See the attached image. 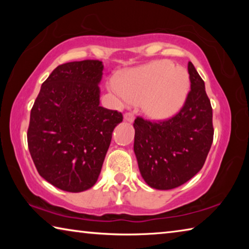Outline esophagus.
<instances>
[{"instance_id":"34e87169","label":"esophagus","mask_w":249,"mask_h":249,"mask_svg":"<svg viewBox=\"0 0 249 249\" xmlns=\"http://www.w3.org/2000/svg\"><path fill=\"white\" fill-rule=\"evenodd\" d=\"M124 120L126 122H129V123H132L135 120V116H134V113L132 112H128V113H125L124 114Z\"/></svg>"}]
</instances>
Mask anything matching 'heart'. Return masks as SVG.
<instances>
[{
	"label": "heart",
	"mask_w": 249,
	"mask_h": 249,
	"mask_svg": "<svg viewBox=\"0 0 249 249\" xmlns=\"http://www.w3.org/2000/svg\"><path fill=\"white\" fill-rule=\"evenodd\" d=\"M112 88L129 103H142V111L150 119L165 120L183 105L189 77L181 67L160 60L130 70Z\"/></svg>",
	"instance_id": "b5f03b06"
}]
</instances>
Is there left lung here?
Wrapping results in <instances>:
<instances>
[{
    "label": "left lung",
    "mask_w": 249,
    "mask_h": 249,
    "mask_svg": "<svg viewBox=\"0 0 249 249\" xmlns=\"http://www.w3.org/2000/svg\"><path fill=\"white\" fill-rule=\"evenodd\" d=\"M191 90L178 114L163 122H134V151L141 175L149 187L170 190L203 167L213 142L212 107L204 81L188 64Z\"/></svg>",
    "instance_id": "1"
}]
</instances>
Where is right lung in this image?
Here are the masks:
<instances>
[{"instance_id": "right-lung-1", "label": "right lung", "mask_w": 249, "mask_h": 249, "mask_svg": "<svg viewBox=\"0 0 249 249\" xmlns=\"http://www.w3.org/2000/svg\"><path fill=\"white\" fill-rule=\"evenodd\" d=\"M100 60L58 66L31 111L28 149L38 174L60 190L93 187L122 113L100 107Z\"/></svg>"}]
</instances>
